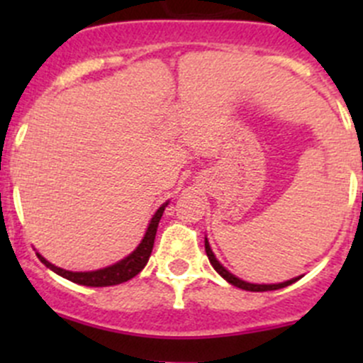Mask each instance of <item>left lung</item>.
Wrapping results in <instances>:
<instances>
[{"instance_id":"1","label":"left lung","mask_w":363,"mask_h":363,"mask_svg":"<svg viewBox=\"0 0 363 363\" xmlns=\"http://www.w3.org/2000/svg\"><path fill=\"white\" fill-rule=\"evenodd\" d=\"M205 252H207L208 262H211V265L214 267L216 272H218L219 276L223 277V279L228 281L230 284H233V286L240 288V290H246V291H272V290H281V288L290 286V284H294L295 281H298L300 277H302V276H298V277H294V279H290V281H284V283H276V284H255V283H247V281H242V279H240V277L233 276V274L230 272V270H226L225 267H223L221 263H219V259L216 258V255H214V252H212V250H211V244H208L207 237H205Z\"/></svg>"}]
</instances>
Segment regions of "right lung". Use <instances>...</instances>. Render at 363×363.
<instances>
[{"label":"right lung","instance_id":"add662e5","mask_svg":"<svg viewBox=\"0 0 363 363\" xmlns=\"http://www.w3.org/2000/svg\"><path fill=\"white\" fill-rule=\"evenodd\" d=\"M167 205L168 200L155 212V216H152L151 221H149L147 230H145V235L142 237L140 244H138L126 258L119 259V262L113 263V265L104 267V269L98 270H89V272H72V270H65L61 269V267H56L54 263H50L49 259L43 258L40 252H36V256H38V259L47 267V269L56 272L57 276L65 277V279L72 281V283L82 284V286H113V284H121L124 283V281H130L131 277L137 276V274L147 265L149 256H151L152 252V246H155L156 230H158L160 219L161 216H163Z\"/></svg>","mask_w":363,"mask_h":363}]
</instances>
